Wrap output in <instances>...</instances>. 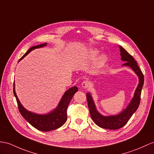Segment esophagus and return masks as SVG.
Masks as SVG:
<instances>
[{"mask_svg":"<svg viewBox=\"0 0 154 154\" xmlns=\"http://www.w3.org/2000/svg\"><path fill=\"white\" fill-rule=\"evenodd\" d=\"M91 83H90V82H89L88 80H84L82 84V87H83L85 89L90 88V87H91Z\"/></svg>","mask_w":154,"mask_h":154,"instance_id":"esophagus-1","label":"esophagus"}]
</instances>
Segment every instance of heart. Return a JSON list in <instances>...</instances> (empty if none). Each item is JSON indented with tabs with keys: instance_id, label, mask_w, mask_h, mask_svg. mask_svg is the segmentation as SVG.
Segmentation results:
<instances>
[{
	"instance_id": "1",
	"label": "heart",
	"mask_w": 154,
	"mask_h": 154,
	"mask_svg": "<svg viewBox=\"0 0 154 154\" xmlns=\"http://www.w3.org/2000/svg\"><path fill=\"white\" fill-rule=\"evenodd\" d=\"M91 55L93 56H95V55H97V54H98V51L95 50H93L91 51ZM105 59H106V57H105V56H104V55L100 56V57L99 58V62L101 63H103L104 61H105Z\"/></svg>"
}]
</instances>
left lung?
<instances>
[{
    "mask_svg": "<svg viewBox=\"0 0 154 154\" xmlns=\"http://www.w3.org/2000/svg\"><path fill=\"white\" fill-rule=\"evenodd\" d=\"M119 48H120L121 51L120 55L122 56V60L125 61L123 65L131 67L139 78V84H138L135 93H134V97L131 101L129 106L118 115L105 117L97 112L94 102H93L92 97L89 93H87L86 95L90 115H91L92 119L97 125L106 129L115 130L122 128L129 120L131 116L136 112L139 106L141 91L144 84V75L138 67L137 61L134 60L133 56L130 55L124 48H123L122 46H119Z\"/></svg>",
    "mask_w": 154,
    "mask_h": 154,
    "instance_id": "obj_1",
    "label": "left lung"
}]
</instances>
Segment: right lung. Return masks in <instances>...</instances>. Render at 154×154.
Here are the masks:
<instances>
[{
	"mask_svg": "<svg viewBox=\"0 0 154 154\" xmlns=\"http://www.w3.org/2000/svg\"><path fill=\"white\" fill-rule=\"evenodd\" d=\"M45 46H46V43L31 47L22 56L21 58L19 60V61L23 57H25L30 51L35 50L36 48H42ZM78 89L77 87H72L69 89L68 91H66L64 95L63 96L61 100H60V103H59V105L57 108H55V110L52 111L51 113L47 114L46 115H38L33 114L32 112H30L27 110H25L23 106L21 105L20 100H19L14 88V96L16 97L18 109L20 110L21 116H23L30 124L36 129L41 131H44V132H47V131L55 130L59 128L60 127H61L66 122L67 119V107H68L69 103L73 97V95L75 94V93L78 91Z\"/></svg>",
	"mask_w": 154,
	"mask_h": 154,
	"instance_id": "add662e5",
	"label": "right lung"
}]
</instances>
